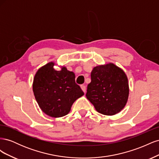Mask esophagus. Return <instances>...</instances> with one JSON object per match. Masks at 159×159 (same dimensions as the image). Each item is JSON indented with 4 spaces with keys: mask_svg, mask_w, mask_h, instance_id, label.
<instances>
[{
    "mask_svg": "<svg viewBox=\"0 0 159 159\" xmlns=\"http://www.w3.org/2000/svg\"><path fill=\"white\" fill-rule=\"evenodd\" d=\"M81 89L83 90L84 92L85 93V91H86V87H85V86L84 85H81Z\"/></svg>",
    "mask_w": 159,
    "mask_h": 159,
    "instance_id": "1",
    "label": "esophagus"
}]
</instances>
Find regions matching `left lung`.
Instances as JSON below:
<instances>
[{"label": "left lung", "instance_id": "left-lung-1", "mask_svg": "<svg viewBox=\"0 0 159 159\" xmlns=\"http://www.w3.org/2000/svg\"><path fill=\"white\" fill-rule=\"evenodd\" d=\"M86 97L97 111L113 115L125 106L129 97L126 74L113 64L96 66L91 73Z\"/></svg>", "mask_w": 159, "mask_h": 159}]
</instances>
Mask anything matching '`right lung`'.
Segmentation results:
<instances>
[{
    "label": "right lung",
    "instance_id": "right-lung-1",
    "mask_svg": "<svg viewBox=\"0 0 159 159\" xmlns=\"http://www.w3.org/2000/svg\"><path fill=\"white\" fill-rule=\"evenodd\" d=\"M54 66L50 62L38 70L32 87L42 111L52 117H61L70 111L74 102L84 93L75 83L74 72L66 67L57 71Z\"/></svg>",
    "mask_w": 159,
    "mask_h": 159
}]
</instances>
